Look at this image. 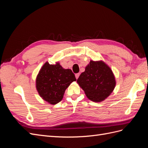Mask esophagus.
<instances>
[{"label": "esophagus", "instance_id": "obj_1", "mask_svg": "<svg viewBox=\"0 0 148 148\" xmlns=\"http://www.w3.org/2000/svg\"><path fill=\"white\" fill-rule=\"evenodd\" d=\"M79 73H76L75 74V77H76V78H77V79H78V77H79Z\"/></svg>", "mask_w": 148, "mask_h": 148}]
</instances>
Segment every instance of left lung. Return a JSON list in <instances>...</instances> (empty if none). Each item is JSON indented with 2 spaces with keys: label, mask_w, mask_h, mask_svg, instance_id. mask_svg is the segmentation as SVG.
<instances>
[{
  "label": "left lung",
  "mask_w": 148,
  "mask_h": 148,
  "mask_svg": "<svg viewBox=\"0 0 148 148\" xmlns=\"http://www.w3.org/2000/svg\"><path fill=\"white\" fill-rule=\"evenodd\" d=\"M88 99L101 102L108 97L115 86V77L110 67L102 61L91 60L77 79Z\"/></svg>",
  "instance_id": "1"
}]
</instances>
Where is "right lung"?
Listing matches in <instances>:
<instances>
[{
	"label": "right lung",
	"mask_w": 148,
	"mask_h": 148,
	"mask_svg": "<svg viewBox=\"0 0 148 148\" xmlns=\"http://www.w3.org/2000/svg\"><path fill=\"white\" fill-rule=\"evenodd\" d=\"M77 80L70 69H64L59 64L45 63L36 78V89L44 100L51 104L61 101L65 89L71 83Z\"/></svg>",
	"instance_id": "1"
}]
</instances>
